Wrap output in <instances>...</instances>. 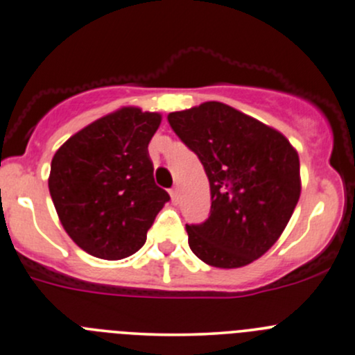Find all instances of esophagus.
Segmentation results:
<instances>
[{
  "instance_id": "esophagus-1",
  "label": "esophagus",
  "mask_w": 355,
  "mask_h": 355,
  "mask_svg": "<svg viewBox=\"0 0 355 355\" xmlns=\"http://www.w3.org/2000/svg\"><path fill=\"white\" fill-rule=\"evenodd\" d=\"M169 194H171V199H173V202H178L179 201V191H178V188L171 189Z\"/></svg>"
}]
</instances>
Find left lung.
<instances>
[{
    "label": "left lung",
    "instance_id": "obj_1",
    "mask_svg": "<svg viewBox=\"0 0 355 355\" xmlns=\"http://www.w3.org/2000/svg\"><path fill=\"white\" fill-rule=\"evenodd\" d=\"M167 121L209 179V218L186 225L189 248L216 268L258 260L284 233L300 198L295 147L277 129L221 102L171 112Z\"/></svg>",
    "mask_w": 355,
    "mask_h": 355
}]
</instances>
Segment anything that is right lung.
<instances>
[{
    "instance_id": "add662e5",
    "label": "right lung",
    "mask_w": 355,
    "mask_h": 355,
    "mask_svg": "<svg viewBox=\"0 0 355 355\" xmlns=\"http://www.w3.org/2000/svg\"><path fill=\"white\" fill-rule=\"evenodd\" d=\"M161 121L157 112L122 107L71 135L51 159L49 189L60 223L92 257L139 252L169 201L147 150Z\"/></svg>"
}]
</instances>
